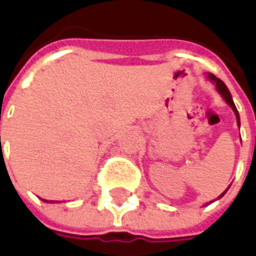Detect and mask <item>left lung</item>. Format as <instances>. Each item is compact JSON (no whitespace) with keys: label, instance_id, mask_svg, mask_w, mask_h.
Returning a JSON list of instances; mask_svg holds the SVG:
<instances>
[{"label":"left lung","instance_id":"1","mask_svg":"<svg viewBox=\"0 0 256 256\" xmlns=\"http://www.w3.org/2000/svg\"><path fill=\"white\" fill-rule=\"evenodd\" d=\"M208 78H210L212 81H214L217 91L222 94V96H223V98H224V100H226V102H227V104H228V105H230L231 108H232L234 114H236V116H237L238 126H240V116H238V110H237V108H236V105H234V102H232V98H231V94H230V91H228V88L226 86V84H224V82H223V81H222V80H220V78L214 77L213 74H208ZM228 188H230V186H228ZM228 188H227V189H228ZM227 189H226L223 194H220V196H218L217 199H220V198H222V196H223V194H226V192H227ZM210 203H212V202H210Z\"/></svg>","mask_w":256,"mask_h":256}]
</instances>
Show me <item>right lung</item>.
Segmentation results:
<instances>
[{
    "mask_svg": "<svg viewBox=\"0 0 256 256\" xmlns=\"http://www.w3.org/2000/svg\"><path fill=\"white\" fill-rule=\"evenodd\" d=\"M44 202H48V200H44ZM52 202H53V200H52Z\"/></svg>",
    "mask_w": 256,
    "mask_h": 256,
    "instance_id": "right-lung-1",
    "label": "right lung"
}]
</instances>
